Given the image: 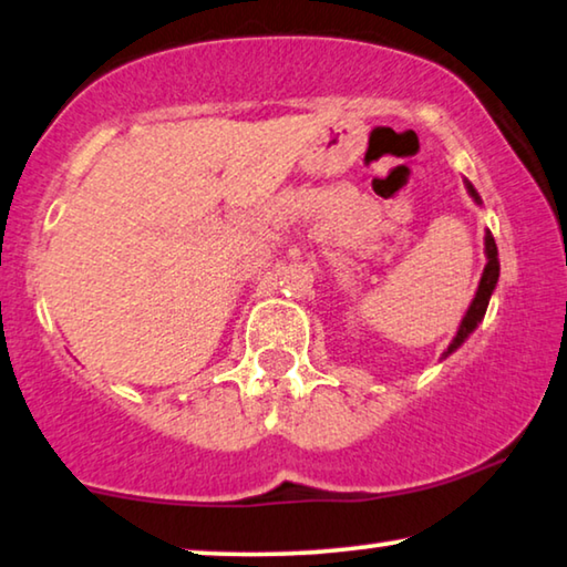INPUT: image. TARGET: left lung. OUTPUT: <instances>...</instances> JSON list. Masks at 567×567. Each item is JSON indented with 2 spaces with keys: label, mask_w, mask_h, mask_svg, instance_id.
<instances>
[{
  "label": "left lung",
  "mask_w": 567,
  "mask_h": 567,
  "mask_svg": "<svg viewBox=\"0 0 567 567\" xmlns=\"http://www.w3.org/2000/svg\"><path fill=\"white\" fill-rule=\"evenodd\" d=\"M466 190H468V196L481 206V196H478L476 188H473L468 181H466ZM484 249H486V267H484V275H481L478 290H476V295H473V300H471V306L466 310V316H463L461 326H458V333L453 336V341L445 349L443 359L451 357L455 349H461V343L466 341V338L473 331H476L478 323L486 316L488 300H492V295L496 290V282H499V251H496V241H494V236H492V231H488V229H486V236H484Z\"/></svg>",
  "instance_id": "obj_1"
}]
</instances>
